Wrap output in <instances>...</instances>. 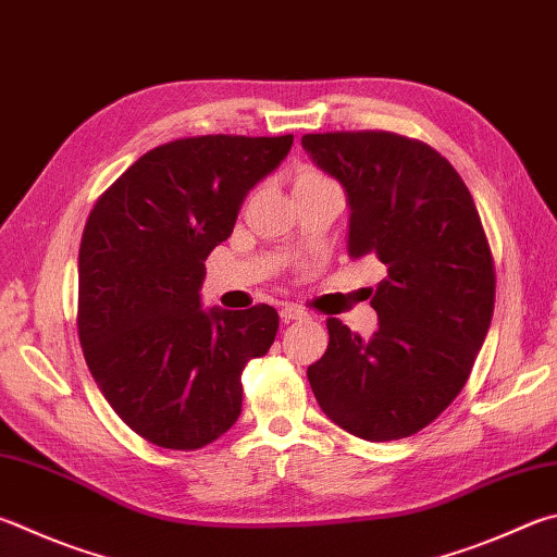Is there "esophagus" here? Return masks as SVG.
<instances>
[{"label":"esophagus","instance_id":"34e87169","mask_svg":"<svg viewBox=\"0 0 557 557\" xmlns=\"http://www.w3.org/2000/svg\"><path fill=\"white\" fill-rule=\"evenodd\" d=\"M280 317H282V321H301V319H309V313L301 307L285 305L280 309Z\"/></svg>","mask_w":557,"mask_h":557}]
</instances>
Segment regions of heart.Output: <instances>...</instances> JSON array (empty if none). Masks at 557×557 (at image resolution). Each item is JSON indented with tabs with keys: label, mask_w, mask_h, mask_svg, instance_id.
Segmentation results:
<instances>
[{
	"label": "heart",
	"mask_w": 557,
	"mask_h": 557,
	"mask_svg": "<svg viewBox=\"0 0 557 557\" xmlns=\"http://www.w3.org/2000/svg\"><path fill=\"white\" fill-rule=\"evenodd\" d=\"M319 187H336L326 173L317 168H299L295 173V189H319Z\"/></svg>",
	"instance_id": "1"
}]
</instances>
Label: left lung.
Returning <instances> with one entry per match:
<instances>
[{
	"label": "left lung",
	"mask_w": 557,
	"mask_h": 557,
	"mask_svg": "<svg viewBox=\"0 0 557 557\" xmlns=\"http://www.w3.org/2000/svg\"><path fill=\"white\" fill-rule=\"evenodd\" d=\"M301 146L350 207L348 252L387 270L380 326L360 338L329 319L307 370L323 413L372 443L407 438L458 397L490 331L494 262L470 189L438 150L389 131L307 134Z\"/></svg>",
	"instance_id": "left-lung-1"
}]
</instances>
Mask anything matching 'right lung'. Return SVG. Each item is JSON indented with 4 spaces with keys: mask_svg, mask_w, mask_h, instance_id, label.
Returning <instances> with one entry per match:
<instances>
[{
    "mask_svg": "<svg viewBox=\"0 0 557 557\" xmlns=\"http://www.w3.org/2000/svg\"><path fill=\"white\" fill-rule=\"evenodd\" d=\"M295 136L180 138L140 156L89 211L79 244L77 333L121 421L197 450L240 417V372L277 336V311L205 309L209 252Z\"/></svg>",
    "mask_w": 557,
    "mask_h": 557,
    "instance_id": "add662e5",
    "label": "right lung"
}]
</instances>
